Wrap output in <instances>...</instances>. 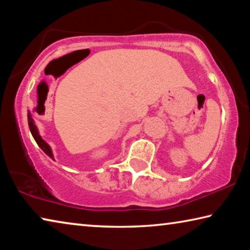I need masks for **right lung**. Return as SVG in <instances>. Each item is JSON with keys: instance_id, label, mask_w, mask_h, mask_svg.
I'll return each mask as SVG.
<instances>
[{"instance_id": "add662e5", "label": "right lung", "mask_w": 250, "mask_h": 250, "mask_svg": "<svg viewBox=\"0 0 250 250\" xmlns=\"http://www.w3.org/2000/svg\"><path fill=\"white\" fill-rule=\"evenodd\" d=\"M27 120H28V126H29V130H31V132L33 134L34 139H35V141L37 145H39V146L41 147L42 150H43L46 154H47L49 158H52L54 160V155H53V152H52V149H50V146L46 143L43 139H42V137L39 133V130H37L35 124H34V120L32 119L31 117V113H29L28 111V115H27Z\"/></svg>"}]
</instances>
